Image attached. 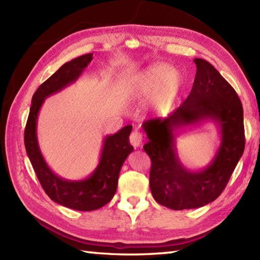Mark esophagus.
<instances>
[{
  "label": "esophagus",
  "mask_w": 260,
  "mask_h": 260,
  "mask_svg": "<svg viewBox=\"0 0 260 260\" xmlns=\"http://www.w3.org/2000/svg\"><path fill=\"white\" fill-rule=\"evenodd\" d=\"M129 142H131V144L133 145L135 148L140 147L142 145V143H143V136H142V134L139 133V132H137V131H134L133 133H132L131 136H129Z\"/></svg>",
  "instance_id": "1"
}]
</instances>
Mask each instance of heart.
<instances>
[{"label":"heart","mask_w":260,"mask_h":260,"mask_svg":"<svg viewBox=\"0 0 260 260\" xmlns=\"http://www.w3.org/2000/svg\"><path fill=\"white\" fill-rule=\"evenodd\" d=\"M183 84V76L179 70L165 62L151 64L134 84V95L143 97L152 91L158 90L157 104L161 108H167L174 102Z\"/></svg>","instance_id":"1"}]
</instances>
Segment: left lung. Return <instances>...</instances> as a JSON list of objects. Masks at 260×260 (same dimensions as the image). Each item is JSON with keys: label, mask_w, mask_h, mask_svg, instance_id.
I'll use <instances>...</instances> for the list:
<instances>
[{"label": "left lung", "mask_w": 260, "mask_h": 260, "mask_svg": "<svg viewBox=\"0 0 260 260\" xmlns=\"http://www.w3.org/2000/svg\"><path fill=\"white\" fill-rule=\"evenodd\" d=\"M197 74L190 95L167 118L150 119L142 127L148 137L143 146L152 161L153 198L172 210L196 209L214 201L223 191L245 150L244 109L229 82L207 60L196 58ZM212 121L220 143L206 168L186 169L176 152L181 129Z\"/></svg>", "instance_id": "8db88e82"}]
</instances>
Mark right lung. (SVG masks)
<instances>
[{"label": "right lung", "mask_w": 260, "mask_h": 260, "mask_svg": "<svg viewBox=\"0 0 260 260\" xmlns=\"http://www.w3.org/2000/svg\"><path fill=\"white\" fill-rule=\"evenodd\" d=\"M91 60L92 53L70 60L38 88L32 97L24 131L25 151L43 190L52 201L78 211H92L112 200L117 190L120 169L134 150L129 144L132 125L107 135L104 139L98 165L89 176L82 180H67L57 175L42 155L38 142L37 123L43 103L49 96L76 82Z\"/></svg>", "instance_id": "1"}]
</instances>
